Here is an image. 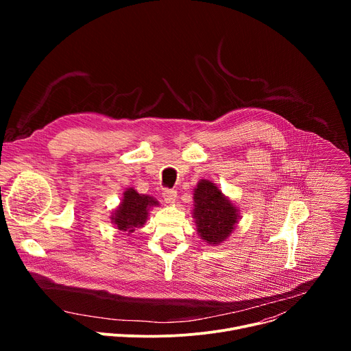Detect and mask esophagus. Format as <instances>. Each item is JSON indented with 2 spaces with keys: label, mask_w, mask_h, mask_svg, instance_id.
Instances as JSON below:
<instances>
[{
  "label": "esophagus",
  "mask_w": 351,
  "mask_h": 351,
  "mask_svg": "<svg viewBox=\"0 0 351 351\" xmlns=\"http://www.w3.org/2000/svg\"><path fill=\"white\" fill-rule=\"evenodd\" d=\"M162 197L167 203H173L175 198H176V190L173 189H165L162 191Z\"/></svg>",
  "instance_id": "1"
}]
</instances>
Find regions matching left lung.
Returning a JSON list of instances; mask_svg holds the SVG:
<instances>
[{
	"label": "left lung",
	"mask_w": 351,
	"mask_h": 351,
	"mask_svg": "<svg viewBox=\"0 0 351 351\" xmlns=\"http://www.w3.org/2000/svg\"><path fill=\"white\" fill-rule=\"evenodd\" d=\"M194 218L198 233L208 244L223 241L237 222L236 208L210 180H202L194 190Z\"/></svg>",
	"instance_id": "8db88e82"
}]
</instances>
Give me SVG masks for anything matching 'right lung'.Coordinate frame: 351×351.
<instances>
[{
    "instance_id": "right-lung-1",
    "label": "right lung",
    "mask_w": 351,
    "mask_h": 351,
    "mask_svg": "<svg viewBox=\"0 0 351 351\" xmlns=\"http://www.w3.org/2000/svg\"><path fill=\"white\" fill-rule=\"evenodd\" d=\"M152 206H158L153 197L140 195L134 189H128L123 195V202L112 218L119 230L133 233L136 228L144 225L147 219V210Z\"/></svg>"
}]
</instances>
